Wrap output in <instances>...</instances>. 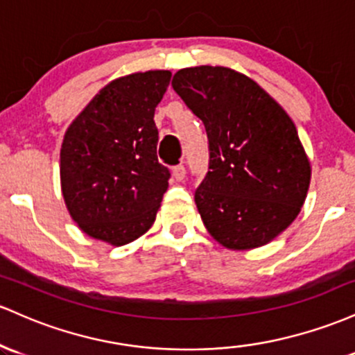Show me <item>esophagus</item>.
<instances>
[{"label":"esophagus","instance_id":"obj_1","mask_svg":"<svg viewBox=\"0 0 355 355\" xmlns=\"http://www.w3.org/2000/svg\"><path fill=\"white\" fill-rule=\"evenodd\" d=\"M173 176H174V179H176V181H182V179H184V176H186V167L182 164L174 166L173 167Z\"/></svg>","mask_w":355,"mask_h":355}]
</instances>
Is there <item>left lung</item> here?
Returning a JSON list of instances; mask_svg holds the SVG:
<instances>
[{"label": "left lung", "instance_id": "8db88e82", "mask_svg": "<svg viewBox=\"0 0 355 355\" xmlns=\"http://www.w3.org/2000/svg\"><path fill=\"white\" fill-rule=\"evenodd\" d=\"M173 89L205 124L208 173L194 193L211 236L230 250L263 246L304 206L310 162L288 114L226 67L179 70Z\"/></svg>", "mask_w": 355, "mask_h": 355}]
</instances>
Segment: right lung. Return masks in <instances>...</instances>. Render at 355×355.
Listing matches in <instances>:
<instances>
[{
    "label": "right lung",
    "mask_w": 355,
    "mask_h": 355,
    "mask_svg": "<svg viewBox=\"0 0 355 355\" xmlns=\"http://www.w3.org/2000/svg\"><path fill=\"white\" fill-rule=\"evenodd\" d=\"M171 71L110 82L71 122L60 150L67 209L83 233L114 246L153 226L171 173L157 159L154 112Z\"/></svg>",
    "instance_id": "add662e5"
}]
</instances>
